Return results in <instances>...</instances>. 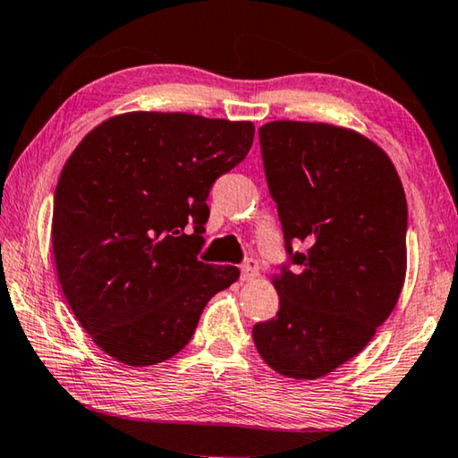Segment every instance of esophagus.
I'll list each match as a JSON object with an SVG mask.
<instances>
[{
	"mask_svg": "<svg viewBox=\"0 0 458 458\" xmlns=\"http://www.w3.org/2000/svg\"><path fill=\"white\" fill-rule=\"evenodd\" d=\"M259 262L254 260V259H248L244 265H242V281L244 283H252V281H257L259 278Z\"/></svg>",
	"mask_w": 458,
	"mask_h": 458,
	"instance_id": "1",
	"label": "esophagus"
}]
</instances>
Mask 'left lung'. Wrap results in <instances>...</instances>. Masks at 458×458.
<instances>
[{
  "label": "left lung",
  "mask_w": 458,
  "mask_h": 458,
  "mask_svg": "<svg viewBox=\"0 0 458 458\" xmlns=\"http://www.w3.org/2000/svg\"><path fill=\"white\" fill-rule=\"evenodd\" d=\"M270 196L299 273L273 275L275 319L252 327L276 374L319 379L376 335L406 278L408 206L377 143L353 129L273 121L259 129ZM301 242L303 253L292 254Z\"/></svg>",
  "instance_id": "obj_1"
}]
</instances>
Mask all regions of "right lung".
<instances>
[{
    "mask_svg": "<svg viewBox=\"0 0 458 458\" xmlns=\"http://www.w3.org/2000/svg\"><path fill=\"white\" fill-rule=\"evenodd\" d=\"M252 139L250 121L133 111L76 145L54 198V262L74 317L111 358L131 368L174 358L208 301L238 281L236 267L196 254L212 183Z\"/></svg>",
    "mask_w": 458,
    "mask_h": 458,
    "instance_id": "1",
    "label": "right lung"
}]
</instances>
